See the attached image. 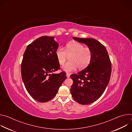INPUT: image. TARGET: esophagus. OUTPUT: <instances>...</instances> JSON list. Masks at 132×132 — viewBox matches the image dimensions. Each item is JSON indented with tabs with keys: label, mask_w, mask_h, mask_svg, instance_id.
Listing matches in <instances>:
<instances>
[{
	"label": "esophagus",
	"mask_w": 132,
	"mask_h": 132,
	"mask_svg": "<svg viewBox=\"0 0 132 132\" xmlns=\"http://www.w3.org/2000/svg\"><path fill=\"white\" fill-rule=\"evenodd\" d=\"M66 76L67 78H69L70 77V74L69 73H66Z\"/></svg>",
	"instance_id": "1"
}]
</instances>
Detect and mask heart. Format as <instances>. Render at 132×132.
<instances>
[{
    "label": "heart",
    "mask_w": 132,
    "mask_h": 132,
    "mask_svg": "<svg viewBox=\"0 0 132 132\" xmlns=\"http://www.w3.org/2000/svg\"><path fill=\"white\" fill-rule=\"evenodd\" d=\"M55 55L58 62L61 65H63L69 56V61L63 67V70L70 72L77 67L79 69L85 68L90 64L92 59V51L88 47L79 43L73 42L66 44L65 50L59 47L55 51Z\"/></svg>",
    "instance_id": "obj_1"
}]
</instances>
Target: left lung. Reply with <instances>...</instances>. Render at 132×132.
I'll list each match as a JSON object with an SVG mask.
<instances>
[{"instance_id":"8db88e82","label":"left lung","mask_w":132,"mask_h":132,"mask_svg":"<svg viewBox=\"0 0 132 132\" xmlns=\"http://www.w3.org/2000/svg\"><path fill=\"white\" fill-rule=\"evenodd\" d=\"M72 39L87 45L92 51L89 65L77 74L70 75L73 80L70 92L73 99L81 104L97 100L103 93L110 79L111 62L105 47L91 38Z\"/></svg>"}]
</instances>
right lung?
Returning a JSON list of instances; mask_svg holds the SVG:
<instances>
[{"label":"right lung","mask_w":132,"mask_h":132,"mask_svg":"<svg viewBox=\"0 0 132 132\" xmlns=\"http://www.w3.org/2000/svg\"><path fill=\"white\" fill-rule=\"evenodd\" d=\"M53 36H43L29 44L21 63V76L29 95L45 102L52 99L66 78V72L51 73L60 68L55 55L59 44Z\"/></svg>","instance_id":"obj_1"}]
</instances>
